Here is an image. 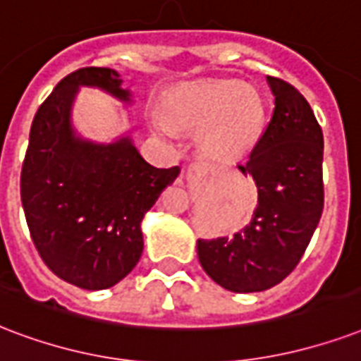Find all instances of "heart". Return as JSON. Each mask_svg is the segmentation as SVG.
<instances>
[{
	"label": "heart",
	"instance_id": "1",
	"mask_svg": "<svg viewBox=\"0 0 361 361\" xmlns=\"http://www.w3.org/2000/svg\"><path fill=\"white\" fill-rule=\"evenodd\" d=\"M166 114L176 125L204 128V149L214 157L231 159L254 147L265 111L257 90L238 81L217 79L176 89L166 100ZM169 119L157 115L155 125L170 132Z\"/></svg>",
	"mask_w": 361,
	"mask_h": 361
}]
</instances>
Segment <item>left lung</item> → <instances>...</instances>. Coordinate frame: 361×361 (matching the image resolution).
I'll return each instance as SVG.
<instances>
[{
	"label": "left lung",
	"mask_w": 361,
	"mask_h": 361,
	"mask_svg": "<svg viewBox=\"0 0 361 361\" xmlns=\"http://www.w3.org/2000/svg\"><path fill=\"white\" fill-rule=\"evenodd\" d=\"M274 111L238 169L254 178L257 206L252 221L233 236L197 240L206 274L235 293L269 290L301 261L324 210V134L299 90L267 77Z\"/></svg>",
	"instance_id": "left-lung-1"
}]
</instances>
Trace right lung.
Wrapping results in <instances>:
<instances>
[{"label": "right lung", "mask_w": 361, "mask_h": 361, "mask_svg": "<svg viewBox=\"0 0 361 361\" xmlns=\"http://www.w3.org/2000/svg\"><path fill=\"white\" fill-rule=\"evenodd\" d=\"M121 82L109 68L66 75L37 109L22 162L20 199L35 250L59 279L82 290L111 288L136 267L145 212L180 174V166H151L130 137L92 144L73 134L79 87L128 102Z\"/></svg>", "instance_id": "1"}]
</instances>
